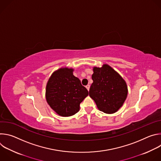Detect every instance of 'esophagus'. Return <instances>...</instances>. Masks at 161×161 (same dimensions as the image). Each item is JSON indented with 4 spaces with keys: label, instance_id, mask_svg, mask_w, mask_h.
<instances>
[{
    "label": "esophagus",
    "instance_id": "1",
    "mask_svg": "<svg viewBox=\"0 0 161 161\" xmlns=\"http://www.w3.org/2000/svg\"><path fill=\"white\" fill-rule=\"evenodd\" d=\"M86 89H87L88 90H89V88H90V85H87L86 86Z\"/></svg>",
    "mask_w": 161,
    "mask_h": 161
}]
</instances>
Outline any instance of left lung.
I'll list each match as a JSON object with an SVG mask.
<instances>
[{
  "label": "left lung",
  "mask_w": 161,
  "mask_h": 161,
  "mask_svg": "<svg viewBox=\"0 0 161 161\" xmlns=\"http://www.w3.org/2000/svg\"><path fill=\"white\" fill-rule=\"evenodd\" d=\"M89 96L98 109L108 114L117 112L123 105L127 96V86L124 80L107 64L94 67Z\"/></svg>",
  "instance_id": "1"
}]
</instances>
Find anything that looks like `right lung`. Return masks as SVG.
Here are the masks:
<instances>
[{
    "label": "right lung",
    "mask_w": 161,
    "mask_h": 161,
    "mask_svg": "<svg viewBox=\"0 0 161 161\" xmlns=\"http://www.w3.org/2000/svg\"><path fill=\"white\" fill-rule=\"evenodd\" d=\"M73 69H59L52 74L47 85V103L62 117L76 114L80 103L88 95L87 89L73 75Z\"/></svg>",
    "instance_id": "obj_1"
}]
</instances>
